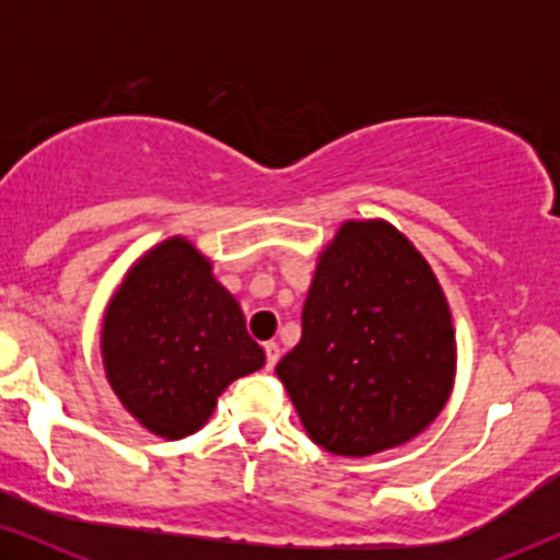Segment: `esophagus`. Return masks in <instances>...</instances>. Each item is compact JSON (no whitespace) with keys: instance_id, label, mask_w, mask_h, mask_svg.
Here are the masks:
<instances>
[{"instance_id":"esophagus-1","label":"esophagus","mask_w":560,"mask_h":560,"mask_svg":"<svg viewBox=\"0 0 560 560\" xmlns=\"http://www.w3.org/2000/svg\"><path fill=\"white\" fill-rule=\"evenodd\" d=\"M265 354H267V370H272V366L278 364V359H280V347L275 341H267L265 343Z\"/></svg>"}]
</instances>
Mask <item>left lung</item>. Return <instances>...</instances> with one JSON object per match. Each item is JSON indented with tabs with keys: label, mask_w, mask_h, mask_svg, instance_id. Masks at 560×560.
I'll return each instance as SVG.
<instances>
[{
	"label": "left lung",
	"mask_w": 560,
	"mask_h": 560,
	"mask_svg": "<svg viewBox=\"0 0 560 560\" xmlns=\"http://www.w3.org/2000/svg\"><path fill=\"white\" fill-rule=\"evenodd\" d=\"M328 454L402 446L446 408L456 331L428 259L385 219H349L318 252L303 336L275 366Z\"/></svg>",
	"instance_id": "left-lung-1"
}]
</instances>
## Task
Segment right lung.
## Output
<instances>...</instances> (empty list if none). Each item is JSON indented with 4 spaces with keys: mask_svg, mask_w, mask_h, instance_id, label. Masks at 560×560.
Here are the masks:
<instances>
[{
    "mask_svg": "<svg viewBox=\"0 0 560 560\" xmlns=\"http://www.w3.org/2000/svg\"><path fill=\"white\" fill-rule=\"evenodd\" d=\"M106 380L142 428L178 441L201 431L219 395L265 364L236 298L186 236L129 267L104 311Z\"/></svg>",
    "mask_w": 560,
    "mask_h": 560,
    "instance_id": "right-lung-1",
    "label": "right lung"
}]
</instances>
